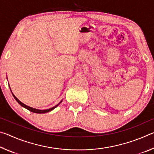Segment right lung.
<instances>
[{
	"label": "right lung",
	"mask_w": 154,
	"mask_h": 154,
	"mask_svg": "<svg viewBox=\"0 0 154 154\" xmlns=\"http://www.w3.org/2000/svg\"><path fill=\"white\" fill-rule=\"evenodd\" d=\"M10 88V87H9ZM12 94H13V96H14V98L15 99V100L17 101V102L20 104V105L22 106H23V107H24V108H26V109H27L28 110H29L30 111H31V112H33V113H48V112H49V111H52L53 110V109H55L56 107H57V106H58L61 103H62V100L60 101V102L58 105H56V106H53V107H51V108H50V109H45V110H41V109H35V108H32V107H30V106H27V105H26L25 104H24L23 103H22L21 102V101L20 100H18V99L16 98V96H15L14 94L12 93Z\"/></svg>",
	"instance_id": "add662e5"
}]
</instances>
